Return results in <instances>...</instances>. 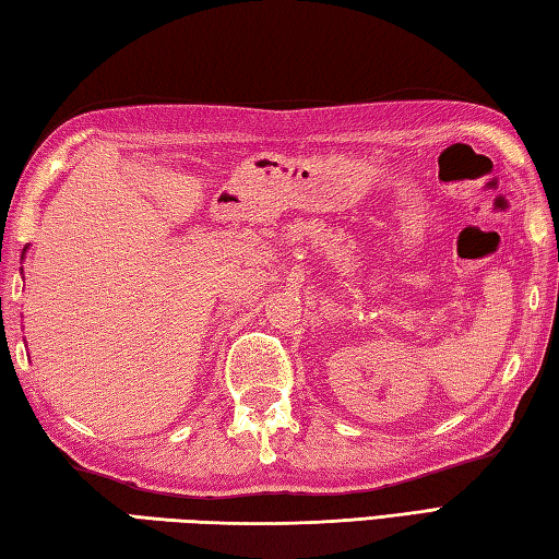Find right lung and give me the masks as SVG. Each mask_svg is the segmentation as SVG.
<instances>
[{"label":"right lung","instance_id":"1","mask_svg":"<svg viewBox=\"0 0 559 559\" xmlns=\"http://www.w3.org/2000/svg\"><path fill=\"white\" fill-rule=\"evenodd\" d=\"M24 251H26V249H24Z\"/></svg>","mask_w":559,"mask_h":559}]
</instances>
